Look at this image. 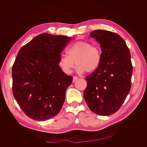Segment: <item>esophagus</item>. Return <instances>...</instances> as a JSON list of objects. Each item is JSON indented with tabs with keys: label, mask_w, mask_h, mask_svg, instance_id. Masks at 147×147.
<instances>
[{
	"label": "esophagus",
	"mask_w": 147,
	"mask_h": 147,
	"mask_svg": "<svg viewBox=\"0 0 147 147\" xmlns=\"http://www.w3.org/2000/svg\"><path fill=\"white\" fill-rule=\"evenodd\" d=\"M78 79V77H76V76H74L73 77V82H75L76 80H77Z\"/></svg>",
	"instance_id": "34e87169"
}]
</instances>
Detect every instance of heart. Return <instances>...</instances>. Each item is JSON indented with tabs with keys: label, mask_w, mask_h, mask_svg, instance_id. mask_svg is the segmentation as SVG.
Segmentation results:
<instances>
[{
	"label": "heart",
	"mask_w": 147,
	"mask_h": 147,
	"mask_svg": "<svg viewBox=\"0 0 147 147\" xmlns=\"http://www.w3.org/2000/svg\"><path fill=\"white\" fill-rule=\"evenodd\" d=\"M68 56L61 55L58 65L67 74L72 72L77 65L80 73L92 72L99 67L102 61V51L97 46L92 45L90 42L80 40L72 44L67 50Z\"/></svg>",
	"instance_id": "b5f03b06"
}]
</instances>
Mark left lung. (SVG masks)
Here are the masks:
<instances>
[{"label": "left lung", "mask_w": 147, "mask_h": 147, "mask_svg": "<svg viewBox=\"0 0 147 147\" xmlns=\"http://www.w3.org/2000/svg\"><path fill=\"white\" fill-rule=\"evenodd\" d=\"M90 36L100 45L99 67L86 77L87 86L83 96L89 108L105 116L121 107L131 90L132 65L126 42L116 33L96 30Z\"/></svg>", "instance_id": "obj_1"}]
</instances>
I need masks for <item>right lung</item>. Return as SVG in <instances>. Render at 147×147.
<instances>
[{
    "label": "right lung",
    "instance_id": "add662e5",
    "mask_svg": "<svg viewBox=\"0 0 147 147\" xmlns=\"http://www.w3.org/2000/svg\"><path fill=\"white\" fill-rule=\"evenodd\" d=\"M72 38L43 33L18 51L12 67V91L27 116L44 121L60 112L73 77L58 65L61 53Z\"/></svg>",
    "mask_w": 147,
    "mask_h": 147
}]
</instances>
